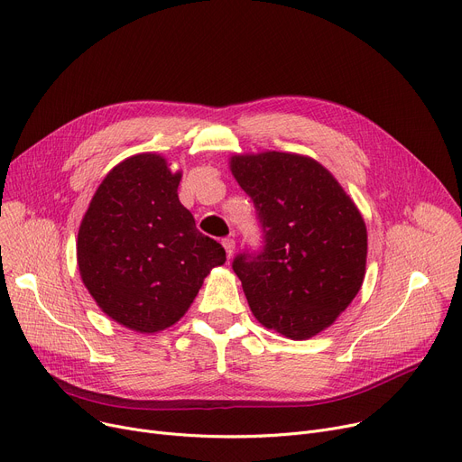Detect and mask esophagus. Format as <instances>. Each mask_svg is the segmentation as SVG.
<instances>
[{
    "label": "esophagus",
    "mask_w": 462,
    "mask_h": 462,
    "mask_svg": "<svg viewBox=\"0 0 462 462\" xmlns=\"http://www.w3.org/2000/svg\"><path fill=\"white\" fill-rule=\"evenodd\" d=\"M222 245L226 247L227 257H231V255L235 254V240H233V238H224V240H222Z\"/></svg>",
    "instance_id": "obj_1"
}]
</instances>
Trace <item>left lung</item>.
Here are the masks:
<instances>
[{"label":"left lung","mask_w":462,"mask_h":462,"mask_svg":"<svg viewBox=\"0 0 462 462\" xmlns=\"http://www.w3.org/2000/svg\"><path fill=\"white\" fill-rule=\"evenodd\" d=\"M229 164L263 231L261 250L233 261L247 303L264 328L310 338L361 291L368 250L361 212L314 159L266 152Z\"/></svg>","instance_id":"1"}]
</instances>
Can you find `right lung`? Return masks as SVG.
I'll return each instance as SVG.
<instances>
[{"mask_svg":"<svg viewBox=\"0 0 462 462\" xmlns=\"http://www.w3.org/2000/svg\"><path fill=\"white\" fill-rule=\"evenodd\" d=\"M181 171L140 153L97 187L78 235L79 273L99 309L138 333L173 326L226 250L177 198Z\"/></svg>","mask_w":462,"mask_h":462,"instance_id":"obj_1","label":"right lung"}]
</instances>
